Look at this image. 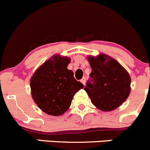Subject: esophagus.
<instances>
[{
  "label": "esophagus",
  "mask_w": 150,
  "mask_h": 150,
  "mask_svg": "<svg viewBox=\"0 0 150 150\" xmlns=\"http://www.w3.org/2000/svg\"><path fill=\"white\" fill-rule=\"evenodd\" d=\"M81 82L83 84V85H85V83H86V78H83L81 80Z\"/></svg>",
  "instance_id": "esophagus-1"
}]
</instances>
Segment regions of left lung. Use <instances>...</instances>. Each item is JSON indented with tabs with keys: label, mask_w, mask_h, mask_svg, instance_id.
<instances>
[{
	"label": "left lung",
	"mask_w": 150,
	"mask_h": 150,
	"mask_svg": "<svg viewBox=\"0 0 150 150\" xmlns=\"http://www.w3.org/2000/svg\"><path fill=\"white\" fill-rule=\"evenodd\" d=\"M88 60L92 70L84 90L92 104L103 111L117 108L130 94L131 79L128 72L105 54L88 56Z\"/></svg>",
	"instance_id": "1"
}]
</instances>
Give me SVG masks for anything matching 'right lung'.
Listing matches in <instances>:
<instances>
[{
	"label": "right lung",
	"mask_w": 150,
	"mask_h": 150,
	"mask_svg": "<svg viewBox=\"0 0 150 150\" xmlns=\"http://www.w3.org/2000/svg\"><path fill=\"white\" fill-rule=\"evenodd\" d=\"M70 59L54 55L36 69L30 78L31 95L35 103L46 114L60 116L67 110L77 91L83 84L67 69Z\"/></svg>",
	"instance_id": "obj_1"
}]
</instances>
